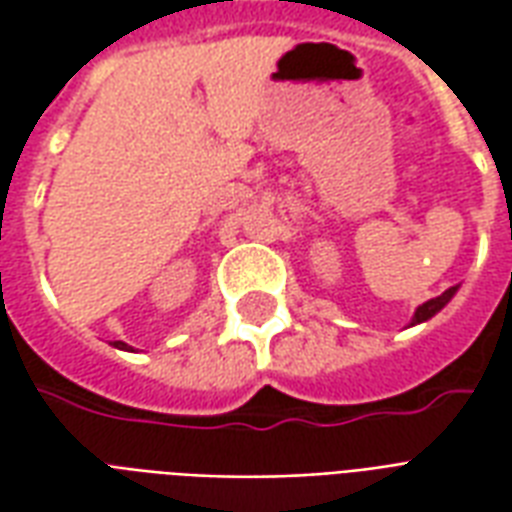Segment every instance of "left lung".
Wrapping results in <instances>:
<instances>
[{
  "label": "left lung",
  "instance_id": "8db88e82",
  "mask_svg": "<svg viewBox=\"0 0 512 512\" xmlns=\"http://www.w3.org/2000/svg\"><path fill=\"white\" fill-rule=\"evenodd\" d=\"M455 290H458V288L444 290V293H441V296H436V299L425 301V304H422V307L414 312V321H411V323H422V321H428V318H433V315H436V312H439L441 307H444V304L452 299V296H455Z\"/></svg>",
  "mask_w": 512,
  "mask_h": 512
}]
</instances>
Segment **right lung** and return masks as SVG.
<instances>
[{
  "instance_id": "obj_1",
  "label": "right lung",
  "mask_w": 512,
  "mask_h": 512,
  "mask_svg": "<svg viewBox=\"0 0 512 512\" xmlns=\"http://www.w3.org/2000/svg\"><path fill=\"white\" fill-rule=\"evenodd\" d=\"M115 345H117V348H126V343H120V340H117Z\"/></svg>"
}]
</instances>
